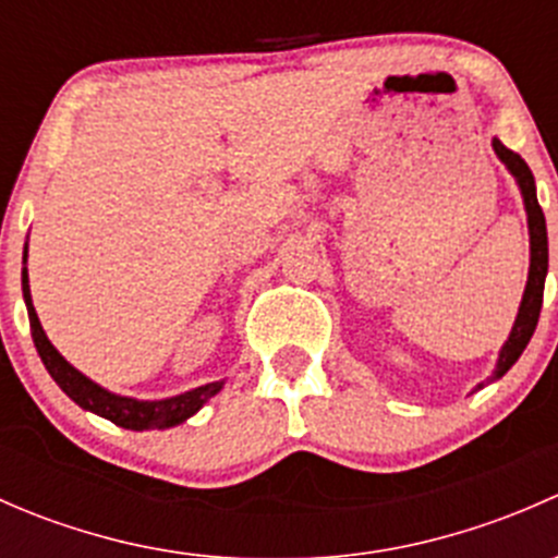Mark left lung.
<instances>
[{"label": "left lung", "mask_w": 558, "mask_h": 558, "mask_svg": "<svg viewBox=\"0 0 558 558\" xmlns=\"http://www.w3.org/2000/svg\"><path fill=\"white\" fill-rule=\"evenodd\" d=\"M494 154L502 159V165L508 167L510 174L519 183L523 207H526V221H529V247H532V258H529V278L526 289H523V300L519 307V315H515L513 331H510L508 342L499 351L497 369L488 380H499L523 353V348L529 345L534 335V326H537L539 307H543V289H545V275H548V229H545V216L543 207L537 202V189H534L532 170L526 167V161L521 159L519 154H513L510 148H505L499 140H494ZM483 386V384H481ZM477 386V388H481Z\"/></svg>", "instance_id": "obj_1"}]
</instances>
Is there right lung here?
<instances>
[{
  "instance_id": "obj_1",
  "label": "right lung",
  "mask_w": 558,
  "mask_h": 558,
  "mask_svg": "<svg viewBox=\"0 0 558 558\" xmlns=\"http://www.w3.org/2000/svg\"><path fill=\"white\" fill-rule=\"evenodd\" d=\"M26 264V253H24ZM21 286H24V302L26 311H29V324H32V337H35V348L43 359L45 369L50 373V378L59 384L61 391L72 399V402L81 404L83 410H92V413L102 415V418L112 421V424L123 426V429H170V426L183 424L185 418L196 413L202 404L210 397H216L223 388V380H216V384H207L199 388H191V391L178 393V397L170 399H156V402H143V399L132 397H118V393L107 391L99 384H94L92 378L81 373V369L72 367L53 345H50L48 335L39 326V318L35 313V305H32L29 294V272H21Z\"/></svg>"
}]
</instances>
